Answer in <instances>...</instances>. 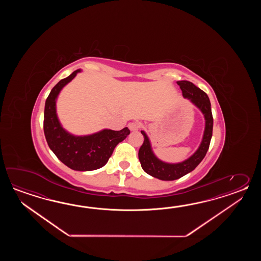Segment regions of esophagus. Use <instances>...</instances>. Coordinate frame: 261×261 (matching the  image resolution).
<instances>
[{"label": "esophagus", "mask_w": 261, "mask_h": 261, "mask_svg": "<svg viewBox=\"0 0 261 261\" xmlns=\"http://www.w3.org/2000/svg\"><path fill=\"white\" fill-rule=\"evenodd\" d=\"M140 128H141V124H140V122H137V121L128 124V128H129L132 132H136V130H138Z\"/></svg>", "instance_id": "esophagus-1"}]
</instances>
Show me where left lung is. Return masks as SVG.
Wrapping results in <instances>:
<instances>
[{"instance_id":"obj_1","label":"left lung","mask_w":261,"mask_h":261,"mask_svg":"<svg viewBox=\"0 0 261 261\" xmlns=\"http://www.w3.org/2000/svg\"><path fill=\"white\" fill-rule=\"evenodd\" d=\"M177 84L182 90L184 98L191 100V102L194 103L202 112L205 118V128L203 138L198 150L188 160L175 164L166 163L159 160L152 151L147 135L144 130L141 132L144 136V143L140 147L138 153L141 166L144 172L151 176L164 181L176 180L186 175L187 173L192 172L205 156L213 135L214 119L212 115L211 102L207 94L198 87H196L194 84L187 80L177 81Z\"/></svg>"}]
</instances>
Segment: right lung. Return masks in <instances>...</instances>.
Masks as SVG:
<instances>
[{
    "label": "right lung",
    "mask_w": 261,
    "mask_h": 261,
    "mask_svg": "<svg viewBox=\"0 0 261 261\" xmlns=\"http://www.w3.org/2000/svg\"><path fill=\"white\" fill-rule=\"evenodd\" d=\"M80 71H74L51 89L44 106V133L50 149L62 163L74 171L86 172L105 166L115 147L130 132L126 127L121 130L102 129L91 135L74 136L62 128L56 113V100L62 88Z\"/></svg>",
    "instance_id": "add662e5"
}]
</instances>
